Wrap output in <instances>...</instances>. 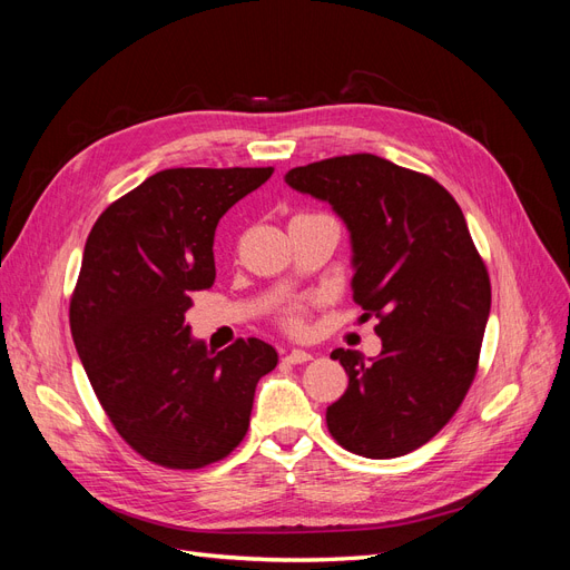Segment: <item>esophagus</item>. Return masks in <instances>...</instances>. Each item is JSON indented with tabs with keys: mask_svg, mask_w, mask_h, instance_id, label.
Wrapping results in <instances>:
<instances>
[{
	"mask_svg": "<svg viewBox=\"0 0 570 570\" xmlns=\"http://www.w3.org/2000/svg\"><path fill=\"white\" fill-rule=\"evenodd\" d=\"M312 352H304V350H292L289 354H285L287 364H306V361H312Z\"/></svg>",
	"mask_w": 570,
	"mask_h": 570,
	"instance_id": "esophagus-1",
	"label": "esophagus"
}]
</instances>
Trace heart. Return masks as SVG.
Listing matches in <instances>:
<instances>
[{"label": "heart", "instance_id": "heart-1", "mask_svg": "<svg viewBox=\"0 0 570 570\" xmlns=\"http://www.w3.org/2000/svg\"><path fill=\"white\" fill-rule=\"evenodd\" d=\"M304 316H306V308L302 304H292V306H287L283 323H285V327H289V331L297 333L304 327Z\"/></svg>", "mask_w": 570, "mask_h": 570}]
</instances>
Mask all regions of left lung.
Segmentation results:
<instances>
[{
  "instance_id": "1",
  "label": "left lung",
  "mask_w": 570,
  "mask_h": 570,
  "mask_svg": "<svg viewBox=\"0 0 570 570\" xmlns=\"http://www.w3.org/2000/svg\"><path fill=\"white\" fill-rule=\"evenodd\" d=\"M297 193L333 206L352 237L354 302L377 318L381 356L335 350L350 385L327 406L337 444L368 459L404 456L461 406L490 316V275L456 199L430 176L375 154L287 170Z\"/></svg>"
}]
</instances>
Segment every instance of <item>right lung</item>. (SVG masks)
Masks as SVG:
<instances>
[{
    "label": "right lung",
    "instance_id": "right-lung-1",
    "mask_svg": "<svg viewBox=\"0 0 570 570\" xmlns=\"http://www.w3.org/2000/svg\"><path fill=\"white\" fill-rule=\"evenodd\" d=\"M273 168H166L109 204L82 252L71 333L101 409L142 459L195 471L249 428L278 352L256 337L223 352L189 337L193 292L216 281L214 235Z\"/></svg>",
    "mask_w": 570,
    "mask_h": 570
}]
</instances>
